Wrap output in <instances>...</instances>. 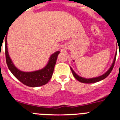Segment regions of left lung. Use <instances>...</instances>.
<instances>
[{
	"instance_id": "8db88e82",
	"label": "left lung",
	"mask_w": 120,
	"mask_h": 120,
	"mask_svg": "<svg viewBox=\"0 0 120 120\" xmlns=\"http://www.w3.org/2000/svg\"><path fill=\"white\" fill-rule=\"evenodd\" d=\"M116 54H115V58L113 59V63H112V64H111V67L109 68V69L106 72L105 74H103L101 76H100L98 77H96V78H82V77L79 76V75H78L76 73H75L74 70H73V69L71 68V70L72 71V73H73V75L74 76L75 78L77 80L79 81V82H82V83H94V82H98V81H100L103 80L104 79H105L106 77L108 76V75L110 74V73L111 72V71L113 69V67H114V65H115V60H116Z\"/></svg>"
}]
</instances>
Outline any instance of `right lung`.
<instances>
[{"label":"right lung","mask_w":120,"mask_h":120,"mask_svg":"<svg viewBox=\"0 0 120 120\" xmlns=\"http://www.w3.org/2000/svg\"><path fill=\"white\" fill-rule=\"evenodd\" d=\"M7 38L5 37V58L9 70L19 81L25 85L30 87H38L47 84L51 78L55 66L57 56L60 51H56L50 56L47 65L40 70L32 72H24L15 66L9 56L7 48Z\"/></svg>","instance_id":"obj_1"}]
</instances>
